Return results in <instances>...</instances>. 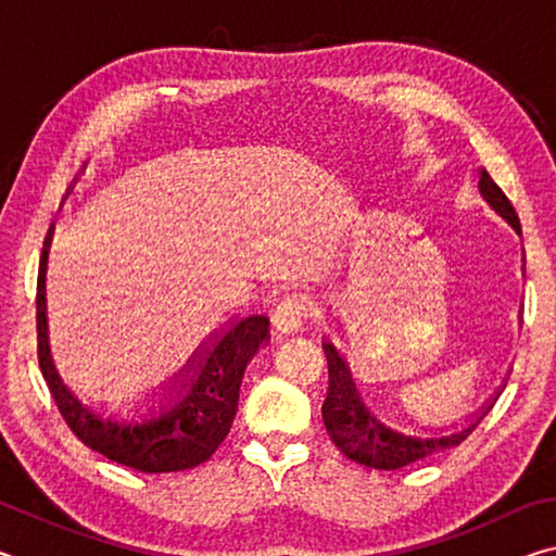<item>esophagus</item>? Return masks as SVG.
Listing matches in <instances>:
<instances>
[{"mask_svg":"<svg viewBox=\"0 0 556 556\" xmlns=\"http://www.w3.org/2000/svg\"><path fill=\"white\" fill-rule=\"evenodd\" d=\"M312 301L304 299V296H287L281 304L277 306L275 316H271V321H275L277 331L281 333H296L301 328L306 326L308 318H312Z\"/></svg>","mask_w":556,"mask_h":556,"instance_id":"esophagus-1","label":"esophagus"}]
</instances>
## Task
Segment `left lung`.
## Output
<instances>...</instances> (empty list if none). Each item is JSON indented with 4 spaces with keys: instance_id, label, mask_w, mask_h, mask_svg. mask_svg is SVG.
Instances as JSON below:
<instances>
[{
    "instance_id": "left-lung-1",
    "label": "left lung",
    "mask_w": 556,
    "mask_h": 556,
    "mask_svg": "<svg viewBox=\"0 0 556 556\" xmlns=\"http://www.w3.org/2000/svg\"><path fill=\"white\" fill-rule=\"evenodd\" d=\"M478 191H481L483 201L491 205L517 235H522L520 218H517L513 203L507 201V195L497 188L493 178L488 176L485 168L481 174V181H478ZM324 353L328 361V394L321 407L326 431L333 444L341 448L348 458L368 468H404L414 464V460L429 458L439 454V451L458 446L460 441L476 429L478 421L485 417V412L493 407V402L501 397V392L505 388V384H501V388L493 392V397L483 404L481 412L470 414L460 427L456 421V425L451 427H431V434H407V431L394 429L392 425H384L382 419H378V414L370 409V404L365 402L361 390H357L351 365H348L345 357L338 353V348L331 341H324Z\"/></svg>"
}]
</instances>
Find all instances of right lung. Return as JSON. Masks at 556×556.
Here are the masks:
<instances>
[{
	"instance_id": "obj_1",
	"label": "right lung",
	"mask_w": 556,
	"mask_h": 556,
	"mask_svg": "<svg viewBox=\"0 0 556 556\" xmlns=\"http://www.w3.org/2000/svg\"><path fill=\"white\" fill-rule=\"evenodd\" d=\"M51 238L53 228L43 242L39 269V363L73 434L98 454L144 473H172L208 460L232 427L244 370L260 348L269 343V318L250 314L218 328L162 384V392L147 394V412L129 419L105 417L78 400L53 363L46 316Z\"/></svg>"
}]
</instances>
